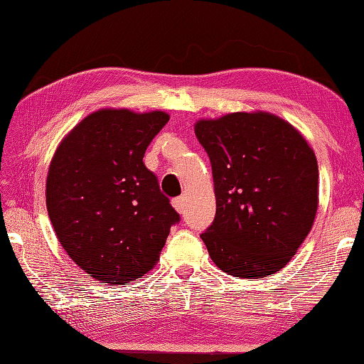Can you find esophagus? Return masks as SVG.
Masks as SVG:
<instances>
[{"label": "esophagus", "mask_w": 364, "mask_h": 364, "mask_svg": "<svg viewBox=\"0 0 364 364\" xmlns=\"http://www.w3.org/2000/svg\"><path fill=\"white\" fill-rule=\"evenodd\" d=\"M172 206L178 211V213H183L184 210V198L183 197H176L172 200Z\"/></svg>", "instance_id": "obj_1"}]
</instances>
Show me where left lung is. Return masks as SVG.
Returning <instances> with one entry per match:
<instances>
[{
    "mask_svg": "<svg viewBox=\"0 0 364 364\" xmlns=\"http://www.w3.org/2000/svg\"><path fill=\"white\" fill-rule=\"evenodd\" d=\"M194 131L215 183L216 216L200 235L211 260L246 279L279 272L317 215L314 149L289 121L263 110L198 119Z\"/></svg>",
    "mask_w": 364,
    "mask_h": 364,
    "instance_id": "1",
    "label": "left lung"
}]
</instances>
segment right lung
Masks as SVG:
<instances>
[{
  "instance_id": "1",
  "label": "right lung",
  "mask_w": 364,
  "mask_h": 364,
  "mask_svg": "<svg viewBox=\"0 0 364 364\" xmlns=\"http://www.w3.org/2000/svg\"><path fill=\"white\" fill-rule=\"evenodd\" d=\"M162 110L99 109L68 132L46 183L50 223L78 268L105 284H129L159 260L180 220L144 156L167 121Z\"/></svg>"
}]
</instances>
